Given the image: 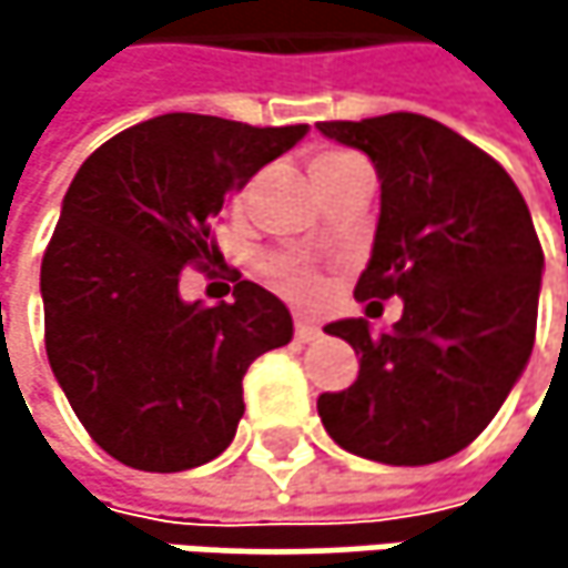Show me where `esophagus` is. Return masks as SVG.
<instances>
[{
  "instance_id": "34e87169",
  "label": "esophagus",
  "mask_w": 568,
  "mask_h": 568,
  "mask_svg": "<svg viewBox=\"0 0 568 568\" xmlns=\"http://www.w3.org/2000/svg\"><path fill=\"white\" fill-rule=\"evenodd\" d=\"M318 335H322V328H318L315 322H308V318H295V338H298L302 345L315 342Z\"/></svg>"
}]
</instances>
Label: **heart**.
<instances>
[{
  "mask_svg": "<svg viewBox=\"0 0 568 568\" xmlns=\"http://www.w3.org/2000/svg\"><path fill=\"white\" fill-rule=\"evenodd\" d=\"M352 158H358V154H352V151H325V154H318V158L312 161V173L325 171V168H338V164H345V161H352ZM273 283H276V288H280L283 295H288V298L298 302V305H315V302H322V295H325L322 276L312 273L308 266H298V263H276V266H273Z\"/></svg>",
  "mask_w": 568,
  "mask_h": 568,
  "instance_id": "1",
  "label": "heart"
}]
</instances>
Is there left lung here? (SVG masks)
<instances>
[{
	"mask_svg": "<svg viewBox=\"0 0 568 568\" xmlns=\"http://www.w3.org/2000/svg\"><path fill=\"white\" fill-rule=\"evenodd\" d=\"M382 176V216L355 298H404L392 332L365 318L325 325L358 358L345 392L318 395L332 440L358 457L420 467L464 450L523 375L542 246L510 173L434 118L395 111L318 121Z\"/></svg>",
	"mask_w": 568,
	"mask_h": 568,
	"instance_id": "obj_1",
	"label": "left lung"
}]
</instances>
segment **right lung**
<instances>
[{
    "instance_id": "1",
    "label": "right lung",
    "mask_w": 568,
    "mask_h": 568,
    "mask_svg": "<svg viewBox=\"0 0 568 568\" xmlns=\"http://www.w3.org/2000/svg\"><path fill=\"white\" fill-rule=\"evenodd\" d=\"M305 131L176 111L121 131L74 173L42 256L45 352L114 460L176 474L230 447L243 375L292 338V315L236 270L220 305L183 302L176 285L186 266L206 270L223 200Z\"/></svg>"
}]
</instances>
